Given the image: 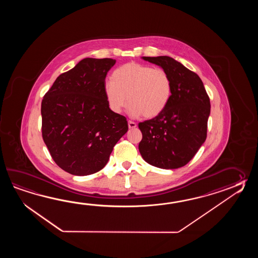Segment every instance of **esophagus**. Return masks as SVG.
<instances>
[{"label": "esophagus", "instance_id": "obj_1", "mask_svg": "<svg viewBox=\"0 0 258 258\" xmlns=\"http://www.w3.org/2000/svg\"><path fill=\"white\" fill-rule=\"evenodd\" d=\"M128 127H129L130 129L136 128V127H137V123H136V122H134V121H128Z\"/></svg>", "mask_w": 258, "mask_h": 258}]
</instances>
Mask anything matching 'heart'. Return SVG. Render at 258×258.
Wrapping results in <instances>:
<instances>
[{
    "mask_svg": "<svg viewBox=\"0 0 258 258\" xmlns=\"http://www.w3.org/2000/svg\"><path fill=\"white\" fill-rule=\"evenodd\" d=\"M110 79L105 84V97L110 110L117 114L129 101L131 117L154 118L170 102L172 83L163 69L132 61L115 69Z\"/></svg>",
    "mask_w": 258,
    "mask_h": 258,
    "instance_id": "1",
    "label": "heart"
}]
</instances>
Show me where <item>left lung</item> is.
Here are the masks:
<instances>
[{
    "mask_svg": "<svg viewBox=\"0 0 258 258\" xmlns=\"http://www.w3.org/2000/svg\"><path fill=\"white\" fill-rule=\"evenodd\" d=\"M161 67L172 83L168 106L159 115L139 122V151L148 164L165 170L186 165L207 138L210 100L200 77L169 56L142 57Z\"/></svg>",
    "mask_w": 258,
    "mask_h": 258,
    "instance_id": "obj_1",
    "label": "left lung"
}]
</instances>
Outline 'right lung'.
Segmentation results:
<instances>
[{"instance_id": "right-lung-1", "label": "right lung", "mask_w": 258, "mask_h": 258, "mask_svg": "<svg viewBox=\"0 0 258 258\" xmlns=\"http://www.w3.org/2000/svg\"><path fill=\"white\" fill-rule=\"evenodd\" d=\"M116 60L85 58L57 77L41 102L42 137L51 158L73 175L103 169L128 130L126 118L110 110L105 78Z\"/></svg>"}]
</instances>
